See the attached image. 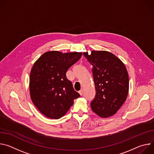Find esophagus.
Instances as JSON below:
<instances>
[{
	"label": "esophagus",
	"mask_w": 154,
	"mask_h": 154,
	"mask_svg": "<svg viewBox=\"0 0 154 154\" xmlns=\"http://www.w3.org/2000/svg\"><path fill=\"white\" fill-rule=\"evenodd\" d=\"M79 93L80 94V96H82V94H83V90H80L79 91Z\"/></svg>",
	"instance_id": "obj_1"
}]
</instances>
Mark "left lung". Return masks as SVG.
Masks as SVG:
<instances>
[{
	"label": "left lung",
	"mask_w": 154,
	"mask_h": 154,
	"mask_svg": "<svg viewBox=\"0 0 154 154\" xmlns=\"http://www.w3.org/2000/svg\"><path fill=\"white\" fill-rule=\"evenodd\" d=\"M93 66L96 96L91 102L92 110L105 118L114 115L125 101L129 87L128 75L123 62L105 51L83 52Z\"/></svg>",
	"instance_id": "obj_1"
}]
</instances>
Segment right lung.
<instances>
[{
	"label": "right lung",
	"instance_id": "right-lung-1",
	"mask_svg": "<svg viewBox=\"0 0 154 154\" xmlns=\"http://www.w3.org/2000/svg\"><path fill=\"white\" fill-rule=\"evenodd\" d=\"M82 55V52L53 51L43 54L35 62L30 75V94L33 104L45 116L61 118L80 97L66 73Z\"/></svg>",
	"mask_w": 154,
	"mask_h": 154
}]
</instances>
